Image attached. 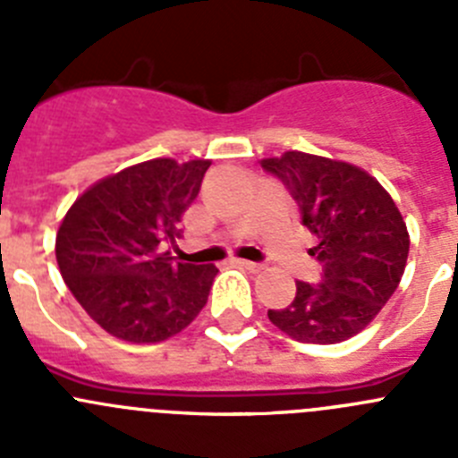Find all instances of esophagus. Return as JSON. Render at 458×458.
<instances>
[{"label": "esophagus", "mask_w": 458, "mask_h": 458, "mask_svg": "<svg viewBox=\"0 0 458 458\" xmlns=\"http://www.w3.org/2000/svg\"><path fill=\"white\" fill-rule=\"evenodd\" d=\"M238 265H241V267H245V269H250V272H254V274L263 272V269H265L263 263H254V260H238Z\"/></svg>", "instance_id": "obj_1"}]
</instances>
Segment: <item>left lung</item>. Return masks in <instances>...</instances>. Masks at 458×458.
Instances as JSON below:
<instances>
[{
    "instance_id": "left-lung-1",
    "label": "left lung",
    "mask_w": 458,
    "mask_h": 458,
    "mask_svg": "<svg viewBox=\"0 0 458 458\" xmlns=\"http://www.w3.org/2000/svg\"><path fill=\"white\" fill-rule=\"evenodd\" d=\"M299 202L319 238L310 254L324 265L319 285L297 281L294 301L267 317L303 344H337L367 328L407 267L409 232L385 186L348 161L287 150L260 161Z\"/></svg>"
}]
</instances>
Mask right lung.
I'll return each instance as SVG.
<instances>
[{
	"instance_id": "right-lung-1",
	"label": "right lung",
	"mask_w": 458,
	"mask_h": 458,
	"mask_svg": "<svg viewBox=\"0 0 458 458\" xmlns=\"http://www.w3.org/2000/svg\"><path fill=\"white\" fill-rule=\"evenodd\" d=\"M208 159L141 161L91 184L69 207L55 260L82 310L112 337L157 344L207 306L216 265L177 263L175 242Z\"/></svg>"
}]
</instances>
